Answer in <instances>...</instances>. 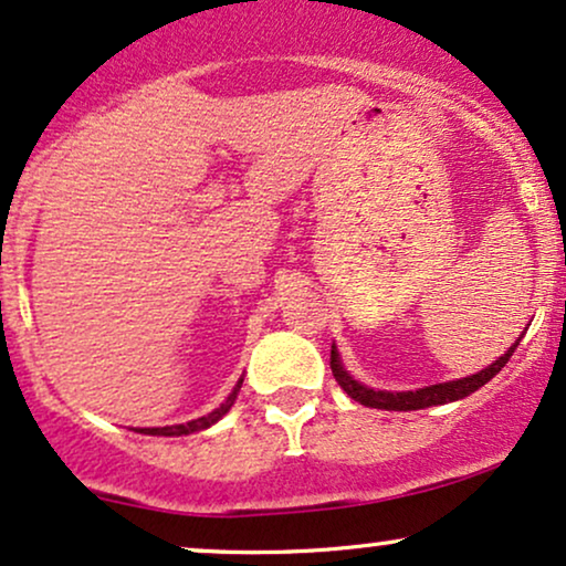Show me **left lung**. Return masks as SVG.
Wrapping results in <instances>:
<instances>
[{
    "label": "left lung",
    "instance_id": "left-lung-1",
    "mask_svg": "<svg viewBox=\"0 0 566 566\" xmlns=\"http://www.w3.org/2000/svg\"><path fill=\"white\" fill-rule=\"evenodd\" d=\"M522 342V336L511 344L506 355L497 357L495 363H490L488 368L476 370L467 378H455V381H442V384H431V387L416 389V391H387V389H374V387H365V384L357 381L355 376L344 368L342 357H338L336 344L331 347V370H334V378L355 402L365 405V408H378V410H423L431 408V405H448L455 400H463L469 397L471 391H476L484 384L490 381L495 374H501L503 365L509 363V357L514 355L516 344Z\"/></svg>",
    "mask_w": 566,
    "mask_h": 566
}]
</instances>
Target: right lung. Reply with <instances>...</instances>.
Masks as SVG:
<instances>
[{"label":"right lung","instance_id":"add662e5","mask_svg":"<svg viewBox=\"0 0 566 566\" xmlns=\"http://www.w3.org/2000/svg\"><path fill=\"white\" fill-rule=\"evenodd\" d=\"M241 384H243V376L238 378V384L232 387L230 395L224 397V402L219 405V408L211 410V413H206L201 418H192V421H188V423H175V427H150V429H135V431H139V434H153V437H185V434H196V431L214 427L219 418H222L232 408V405H235L238 391H241Z\"/></svg>","mask_w":566,"mask_h":566}]
</instances>
